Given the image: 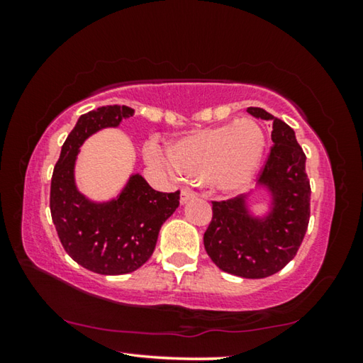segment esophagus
Instances as JSON below:
<instances>
[{
    "instance_id": "obj_1",
    "label": "esophagus",
    "mask_w": 363,
    "mask_h": 363,
    "mask_svg": "<svg viewBox=\"0 0 363 363\" xmlns=\"http://www.w3.org/2000/svg\"><path fill=\"white\" fill-rule=\"evenodd\" d=\"M195 196H196V194H195V192H192V190L184 189L182 192H181V203H182V205H184V203H187V201L194 200Z\"/></svg>"
}]
</instances>
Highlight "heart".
I'll return each mask as SVG.
<instances>
[{"label": "heart", "instance_id": "heart-1", "mask_svg": "<svg viewBox=\"0 0 363 363\" xmlns=\"http://www.w3.org/2000/svg\"><path fill=\"white\" fill-rule=\"evenodd\" d=\"M266 138L256 121L240 120L174 140L169 155L157 145L145 149L150 163L190 177H205L218 192H237L253 179Z\"/></svg>", "mask_w": 363, "mask_h": 363}]
</instances>
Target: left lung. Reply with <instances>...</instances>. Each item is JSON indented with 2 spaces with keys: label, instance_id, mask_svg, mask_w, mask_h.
Instances as JSON below:
<instances>
[{
  "label": "left lung",
  "instance_id": "obj_1",
  "mask_svg": "<svg viewBox=\"0 0 363 363\" xmlns=\"http://www.w3.org/2000/svg\"><path fill=\"white\" fill-rule=\"evenodd\" d=\"M247 112L272 121V149L256 189L270 196L269 211L251 213V194L213 201V219L203 235L208 256L227 274L243 279H264L284 269L301 247L311 216V184L306 155L294 131L264 108Z\"/></svg>",
  "mask_w": 363,
  "mask_h": 363
}]
</instances>
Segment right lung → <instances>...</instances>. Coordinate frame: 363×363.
<instances>
[{
    "mask_svg": "<svg viewBox=\"0 0 363 363\" xmlns=\"http://www.w3.org/2000/svg\"><path fill=\"white\" fill-rule=\"evenodd\" d=\"M134 115L126 106H106L82 115L67 136L51 179L52 223L73 261L102 275L130 274L149 261L158 232L179 206V190H153L139 173L131 174L115 199L94 201L79 192L75 163L79 147L104 128H116Z\"/></svg>",
    "mask_w": 363,
    "mask_h": 363,
    "instance_id": "obj_1",
    "label": "right lung"
}]
</instances>
